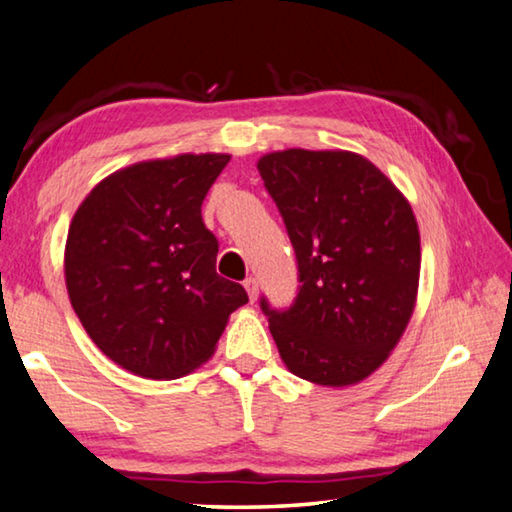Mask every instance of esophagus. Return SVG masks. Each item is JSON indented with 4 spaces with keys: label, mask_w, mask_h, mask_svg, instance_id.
I'll return each mask as SVG.
<instances>
[{
    "label": "esophagus",
    "mask_w": 512,
    "mask_h": 512,
    "mask_svg": "<svg viewBox=\"0 0 512 512\" xmlns=\"http://www.w3.org/2000/svg\"><path fill=\"white\" fill-rule=\"evenodd\" d=\"M245 290H247L249 299L256 301V297H258V281H256V276H247V279H245Z\"/></svg>",
    "instance_id": "esophagus-1"
}]
</instances>
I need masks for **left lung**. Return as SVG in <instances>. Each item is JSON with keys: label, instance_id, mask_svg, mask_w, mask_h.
I'll return each instance as SVG.
<instances>
[{"label": "left lung", "instance_id": "left-lung-1", "mask_svg": "<svg viewBox=\"0 0 512 512\" xmlns=\"http://www.w3.org/2000/svg\"><path fill=\"white\" fill-rule=\"evenodd\" d=\"M297 256V297L261 311L283 363L317 385L363 381L413 315L420 231L404 195L351 152L286 149L258 161Z\"/></svg>", "mask_w": 512, "mask_h": 512}]
</instances>
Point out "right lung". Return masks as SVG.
<instances>
[{"label":"right lung","mask_w":512,"mask_h":512,"mask_svg":"<svg viewBox=\"0 0 512 512\" xmlns=\"http://www.w3.org/2000/svg\"><path fill=\"white\" fill-rule=\"evenodd\" d=\"M226 154L131 165L83 199L65 245L74 313L104 354L145 379H177L208 360L245 288L215 272L201 220Z\"/></svg>","instance_id":"obj_1"}]
</instances>
